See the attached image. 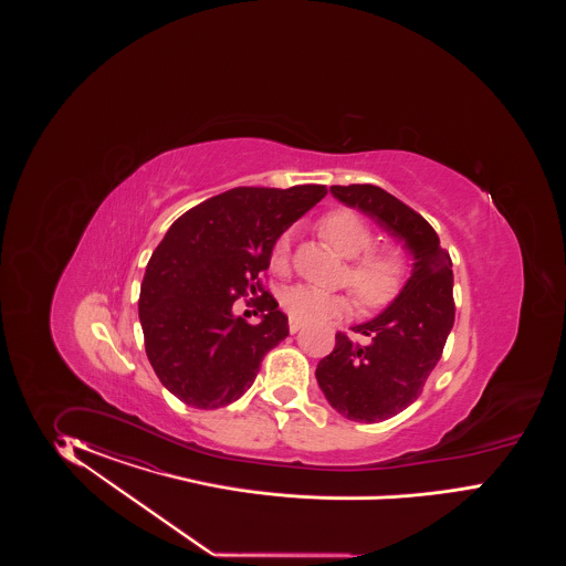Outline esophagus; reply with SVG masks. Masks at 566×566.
I'll return each mask as SVG.
<instances>
[{
  "label": "esophagus",
  "mask_w": 566,
  "mask_h": 566,
  "mask_svg": "<svg viewBox=\"0 0 566 566\" xmlns=\"http://www.w3.org/2000/svg\"><path fill=\"white\" fill-rule=\"evenodd\" d=\"M289 329H291V334H296V332H301L303 329V324L301 322H296V319H292L289 322Z\"/></svg>",
  "instance_id": "esophagus-1"
}]
</instances>
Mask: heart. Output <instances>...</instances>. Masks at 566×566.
Returning <instances> with one entry per match:
<instances>
[{
    "label": "heart",
    "mask_w": 566,
    "mask_h": 566,
    "mask_svg": "<svg viewBox=\"0 0 566 566\" xmlns=\"http://www.w3.org/2000/svg\"><path fill=\"white\" fill-rule=\"evenodd\" d=\"M319 232L327 244L344 259H350L344 280L355 291L360 305L377 308L392 303L405 284L407 261L395 249H374L376 234L367 220L350 209H334L319 222ZM291 237L275 240L274 265L280 272L289 268ZM280 305L296 322H322L340 317L350 308V296L344 292H327L315 286H291L282 292Z\"/></svg>",
    "instance_id": "obj_1"
}]
</instances>
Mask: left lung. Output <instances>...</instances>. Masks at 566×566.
Segmentation results:
<instances>
[{"instance_id":"8db88e82","label":"left lung","mask_w":566,"mask_h":566,"mask_svg":"<svg viewBox=\"0 0 566 566\" xmlns=\"http://www.w3.org/2000/svg\"><path fill=\"white\" fill-rule=\"evenodd\" d=\"M346 207L376 220L411 253V277L374 319L353 329L367 344L336 334L315 377L327 402L350 421L376 423L405 411L421 395L454 324L452 261L436 230L395 195L374 185L329 187Z\"/></svg>"}]
</instances>
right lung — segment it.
<instances>
[{
    "mask_svg": "<svg viewBox=\"0 0 566 566\" xmlns=\"http://www.w3.org/2000/svg\"><path fill=\"white\" fill-rule=\"evenodd\" d=\"M326 195L324 185L239 187L171 223L147 263L138 317L149 363L178 400L206 411L239 400L268 350L289 336L261 274L275 240ZM258 291L262 322L253 327L233 303Z\"/></svg>",
    "mask_w": 566,
    "mask_h": 566,
    "instance_id": "add662e5",
    "label": "right lung"
}]
</instances>
